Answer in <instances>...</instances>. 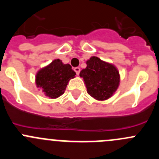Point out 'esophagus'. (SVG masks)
<instances>
[{
  "label": "esophagus",
  "mask_w": 159,
  "mask_h": 159,
  "mask_svg": "<svg viewBox=\"0 0 159 159\" xmlns=\"http://www.w3.org/2000/svg\"><path fill=\"white\" fill-rule=\"evenodd\" d=\"M74 71L76 73V75H79L80 72V68H79V67H75V68H74Z\"/></svg>",
  "instance_id": "obj_1"
}]
</instances>
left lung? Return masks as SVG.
<instances>
[{
  "label": "left lung",
  "instance_id": "8db88e82",
  "mask_svg": "<svg viewBox=\"0 0 159 159\" xmlns=\"http://www.w3.org/2000/svg\"><path fill=\"white\" fill-rule=\"evenodd\" d=\"M87 65L80 75L84 80L87 93L97 100L108 99L119 86L120 75L117 69L96 57L90 58Z\"/></svg>",
  "mask_w": 159,
  "mask_h": 159
}]
</instances>
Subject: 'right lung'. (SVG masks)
Instances as JSON below:
<instances>
[{
    "label": "right lung",
    "mask_w": 159,
    "mask_h": 159,
    "mask_svg": "<svg viewBox=\"0 0 159 159\" xmlns=\"http://www.w3.org/2000/svg\"><path fill=\"white\" fill-rule=\"evenodd\" d=\"M75 72L71 65H64L61 60H54L49 65L41 69L36 75V84L50 98H56L65 91L70 79Z\"/></svg>",
    "instance_id": "right-lung-1"
}]
</instances>
